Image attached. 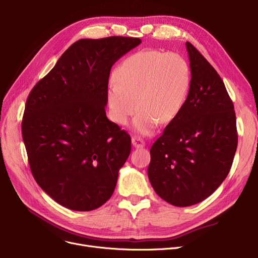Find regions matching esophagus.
<instances>
[{
  "instance_id": "esophagus-1",
  "label": "esophagus",
  "mask_w": 258,
  "mask_h": 258,
  "mask_svg": "<svg viewBox=\"0 0 258 258\" xmlns=\"http://www.w3.org/2000/svg\"><path fill=\"white\" fill-rule=\"evenodd\" d=\"M132 143L135 147H137V148L143 147L145 145V141L143 139H141L140 137H136V136L132 138Z\"/></svg>"
}]
</instances>
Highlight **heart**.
<instances>
[{
    "label": "heart",
    "instance_id": "1",
    "mask_svg": "<svg viewBox=\"0 0 258 258\" xmlns=\"http://www.w3.org/2000/svg\"><path fill=\"white\" fill-rule=\"evenodd\" d=\"M106 90L108 116L125 125L138 108L134 127L151 134L158 123L168 124L182 111L191 84L186 59L177 53L145 49L122 60Z\"/></svg>",
    "mask_w": 258,
    "mask_h": 258
}]
</instances>
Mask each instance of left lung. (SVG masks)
Wrapping results in <instances>:
<instances>
[{
	"mask_svg": "<svg viewBox=\"0 0 258 258\" xmlns=\"http://www.w3.org/2000/svg\"><path fill=\"white\" fill-rule=\"evenodd\" d=\"M191 84L180 114L151 148L148 179L156 194L178 207L211 196L228 175L237 147L236 117L221 76L186 43Z\"/></svg>",
	"mask_w": 258,
	"mask_h": 258,
	"instance_id": "left-lung-1",
	"label": "left lung"
}]
</instances>
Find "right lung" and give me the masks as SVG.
Returning <instances> with one entry per match:
<instances>
[{
    "label": "right lung",
    "mask_w": 258,
    "mask_h": 258,
    "mask_svg": "<svg viewBox=\"0 0 258 258\" xmlns=\"http://www.w3.org/2000/svg\"><path fill=\"white\" fill-rule=\"evenodd\" d=\"M140 43L125 36L79 39L27 98L22 135L33 178L68 209H97L115 190L132 141L106 117L108 77Z\"/></svg>",
    "instance_id": "obj_1"
}]
</instances>
